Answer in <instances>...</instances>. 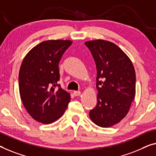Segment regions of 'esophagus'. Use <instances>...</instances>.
<instances>
[{
	"instance_id": "34e87169",
	"label": "esophagus",
	"mask_w": 156,
	"mask_h": 156,
	"mask_svg": "<svg viewBox=\"0 0 156 156\" xmlns=\"http://www.w3.org/2000/svg\"><path fill=\"white\" fill-rule=\"evenodd\" d=\"M73 94H74V96H76V97L79 96V95L80 94V91H74Z\"/></svg>"
}]
</instances>
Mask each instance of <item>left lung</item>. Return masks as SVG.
<instances>
[{
	"instance_id": "left-lung-1",
	"label": "left lung",
	"mask_w": 156,
	"mask_h": 156,
	"mask_svg": "<svg viewBox=\"0 0 156 156\" xmlns=\"http://www.w3.org/2000/svg\"><path fill=\"white\" fill-rule=\"evenodd\" d=\"M85 44L97 71V104L89 116L99 127H111L129 112L135 96V70L128 56L112 42L98 39Z\"/></svg>"
}]
</instances>
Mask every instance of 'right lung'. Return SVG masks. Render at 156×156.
Wrapping results in <instances>:
<instances>
[{
  "label": "right lung",
  "mask_w": 156,
  "mask_h": 156,
  "mask_svg": "<svg viewBox=\"0 0 156 156\" xmlns=\"http://www.w3.org/2000/svg\"><path fill=\"white\" fill-rule=\"evenodd\" d=\"M71 44L69 40L41 42L27 53L21 64V99L29 115L43 124H50L61 118L70 101V94L57 82L59 62Z\"/></svg>",
  "instance_id": "obj_1"
}]
</instances>
